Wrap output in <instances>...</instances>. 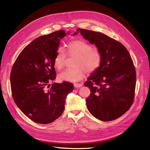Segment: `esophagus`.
<instances>
[{
  "mask_svg": "<svg viewBox=\"0 0 150 150\" xmlns=\"http://www.w3.org/2000/svg\"><path fill=\"white\" fill-rule=\"evenodd\" d=\"M83 86L82 84H79V83H74V88H80V87H81V86Z\"/></svg>",
  "mask_w": 150,
  "mask_h": 150,
  "instance_id": "esophagus-1",
  "label": "esophagus"
}]
</instances>
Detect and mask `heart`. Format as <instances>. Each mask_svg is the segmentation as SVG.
I'll return each mask as SVG.
<instances>
[{"label": "heart", "instance_id": "heart-1", "mask_svg": "<svg viewBox=\"0 0 150 150\" xmlns=\"http://www.w3.org/2000/svg\"><path fill=\"white\" fill-rule=\"evenodd\" d=\"M66 52L70 57H76L72 69H67L59 75L62 81L76 82L83 79L87 72H93L100 66L102 61L101 54L96 48L83 40H75L67 44ZM67 55L61 48L59 49L54 59V66L61 70L65 65Z\"/></svg>", "mask_w": 150, "mask_h": 150}]
</instances>
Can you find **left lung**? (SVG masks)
<instances>
[{
    "mask_svg": "<svg viewBox=\"0 0 150 150\" xmlns=\"http://www.w3.org/2000/svg\"><path fill=\"white\" fill-rule=\"evenodd\" d=\"M90 44L96 45L101 54L98 69L84 83L91 91L86 99L88 111L103 121L118 118L132 105L136 86V71L128 50L114 39L101 33L78 29Z\"/></svg>",
    "mask_w": 150,
    "mask_h": 150,
    "instance_id": "left-lung-1",
    "label": "left lung"
}]
</instances>
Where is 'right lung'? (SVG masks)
I'll return each mask as SVG.
<instances>
[{
  "label": "right lung",
  "mask_w": 150,
  "mask_h": 150,
  "mask_svg": "<svg viewBox=\"0 0 150 150\" xmlns=\"http://www.w3.org/2000/svg\"><path fill=\"white\" fill-rule=\"evenodd\" d=\"M66 35L61 30L36 38L22 50L12 68L13 101L27 117L39 124L57 119L64 111L67 94L73 90V84L66 81L49 84L56 78L54 59Z\"/></svg>",
  "instance_id": "add662e5"
}]
</instances>
